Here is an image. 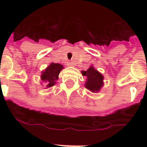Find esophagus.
<instances>
[{
    "label": "esophagus",
    "mask_w": 147,
    "mask_h": 147,
    "mask_svg": "<svg viewBox=\"0 0 147 147\" xmlns=\"http://www.w3.org/2000/svg\"><path fill=\"white\" fill-rule=\"evenodd\" d=\"M67 65L68 66H69V67H71V66H73V63L69 62V63H67Z\"/></svg>",
    "instance_id": "34e87169"
}]
</instances>
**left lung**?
<instances>
[{
  "instance_id": "1",
  "label": "left lung",
  "mask_w": 147,
  "mask_h": 147,
  "mask_svg": "<svg viewBox=\"0 0 147 147\" xmlns=\"http://www.w3.org/2000/svg\"><path fill=\"white\" fill-rule=\"evenodd\" d=\"M82 74L86 78L85 88L92 93H98L104 84V78L102 74L94 69L93 65H90L86 71H82Z\"/></svg>"
}]
</instances>
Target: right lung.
I'll list each match as a JSON object with an SVG mask.
<instances>
[{
    "label": "right lung",
    "instance_id": "add662e5",
    "mask_svg": "<svg viewBox=\"0 0 147 147\" xmlns=\"http://www.w3.org/2000/svg\"><path fill=\"white\" fill-rule=\"evenodd\" d=\"M63 69L64 68L61 64L51 63L45 70H43L40 76V80L46 84V88H51L57 83V81L59 78V74Z\"/></svg>",
    "mask_w": 147,
    "mask_h": 147
}]
</instances>
